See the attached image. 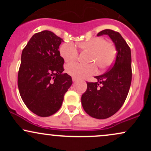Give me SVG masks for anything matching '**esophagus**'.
Instances as JSON below:
<instances>
[{
  "label": "esophagus",
  "mask_w": 151,
  "mask_h": 151,
  "mask_svg": "<svg viewBox=\"0 0 151 151\" xmlns=\"http://www.w3.org/2000/svg\"><path fill=\"white\" fill-rule=\"evenodd\" d=\"M77 80V78H75V77H72V81H76Z\"/></svg>",
  "instance_id": "obj_1"
}]
</instances>
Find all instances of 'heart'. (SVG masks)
<instances>
[{"instance_id": "b5f03b06", "label": "heart", "mask_w": 151, "mask_h": 151, "mask_svg": "<svg viewBox=\"0 0 151 151\" xmlns=\"http://www.w3.org/2000/svg\"><path fill=\"white\" fill-rule=\"evenodd\" d=\"M81 50L90 52L88 62L89 65L75 63L67 66L66 71L72 77L83 79L92 75L96 72V67L101 70L106 68L113 63L115 60L116 50L111 42H106L101 37H93L81 42L77 45ZM60 54L67 63L75 61L78 57V52L72 43H65L60 47ZM93 64H92V63Z\"/></svg>"}]
</instances>
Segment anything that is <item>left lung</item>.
Masks as SVG:
<instances>
[{
  "mask_svg": "<svg viewBox=\"0 0 151 151\" xmlns=\"http://www.w3.org/2000/svg\"><path fill=\"white\" fill-rule=\"evenodd\" d=\"M107 35L115 45L117 55L108 72L95 77L96 82H86L87 89L81 96V104L90 116L104 119L115 114L124 104L130 86L131 71V49L120 33L104 30L97 36Z\"/></svg>",
  "mask_w": 151,
  "mask_h": 151,
  "instance_id": "left-lung-1",
  "label": "left lung"
}]
</instances>
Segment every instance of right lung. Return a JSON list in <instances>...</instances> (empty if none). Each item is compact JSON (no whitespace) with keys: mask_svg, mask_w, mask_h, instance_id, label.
Returning <instances> with one entry per match:
<instances>
[{"mask_svg":"<svg viewBox=\"0 0 151 151\" xmlns=\"http://www.w3.org/2000/svg\"><path fill=\"white\" fill-rule=\"evenodd\" d=\"M63 40L49 30L32 35L21 55L18 86L22 101L36 115L47 117L61 107L72 84L63 73L64 60L59 47Z\"/></svg>","mask_w":151,"mask_h":151,"instance_id":"1","label":"right lung"}]
</instances>
